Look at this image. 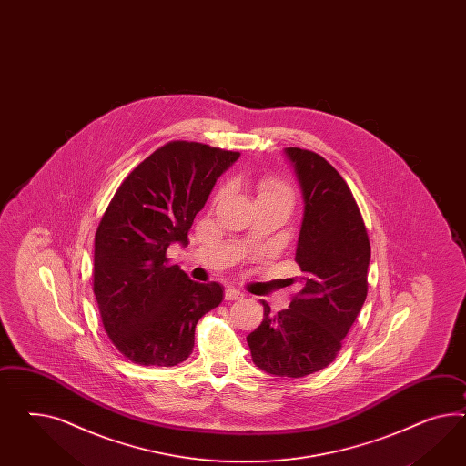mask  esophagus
Segmentation results:
<instances>
[{
    "mask_svg": "<svg viewBox=\"0 0 466 466\" xmlns=\"http://www.w3.org/2000/svg\"><path fill=\"white\" fill-rule=\"evenodd\" d=\"M244 297V293L236 289H226V300H240Z\"/></svg>",
    "mask_w": 466,
    "mask_h": 466,
    "instance_id": "1",
    "label": "esophagus"
}]
</instances>
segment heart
<instances>
[{
	"instance_id": "obj_1",
	"label": "heart",
	"mask_w": 466,
	"mask_h": 466,
	"mask_svg": "<svg viewBox=\"0 0 466 466\" xmlns=\"http://www.w3.org/2000/svg\"><path fill=\"white\" fill-rule=\"evenodd\" d=\"M256 201H268V200H283L291 205L293 201V193L289 189V185H285L283 181H278L275 177H265L256 185ZM224 191H218L215 200H222Z\"/></svg>"
}]
</instances>
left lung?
I'll return each instance as SVG.
<instances>
[{
  "label": "left lung",
  "mask_w": 466,
  "mask_h": 466,
  "mask_svg": "<svg viewBox=\"0 0 466 466\" xmlns=\"http://www.w3.org/2000/svg\"><path fill=\"white\" fill-rule=\"evenodd\" d=\"M285 156L302 189L303 218L295 261L300 293L248 336L252 361L275 377L324 370L340 351L368 291L370 240L351 189L319 154L299 147Z\"/></svg>",
  "instance_id": "obj_1"
}]
</instances>
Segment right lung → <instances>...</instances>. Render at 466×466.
<instances>
[{"label":"right lung","mask_w":466,"mask_h":466,"mask_svg":"<svg viewBox=\"0 0 466 466\" xmlns=\"http://www.w3.org/2000/svg\"><path fill=\"white\" fill-rule=\"evenodd\" d=\"M198 142H169L116 189L95 236L93 291L116 350L142 366H175L195 346V328L224 299L218 283H198L166 251L188 244L195 215L217 179L239 159Z\"/></svg>","instance_id":"add662e5"}]
</instances>
